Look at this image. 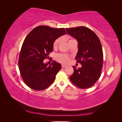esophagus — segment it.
<instances>
[{
	"label": "esophagus",
	"mask_w": 122,
	"mask_h": 122,
	"mask_svg": "<svg viewBox=\"0 0 122 122\" xmlns=\"http://www.w3.org/2000/svg\"><path fill=\"white\" fill-rule=\"evenodd\" d=\"M67 66L65 65H61V67L62 68H65V67H66Z\"/></svg>",
	"instance_id": "esophagus-1"
}]
</instances>
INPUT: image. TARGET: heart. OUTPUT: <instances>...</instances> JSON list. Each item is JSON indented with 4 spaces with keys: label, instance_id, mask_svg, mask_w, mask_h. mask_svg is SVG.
<instances>
[{
    "label": "heart",
    "instance_id": "b5f03b06",
    "mask_svg": "<svg viewBox=\"0 0 122 122\" xmlns=\"http://www.w3.org/2000/svg\"><path fill=\"white\" fill-rule=\"evenodd\" d=\"M71 40H73L72 39L70 40L69 41V42ZM61 41V38H58L55 41H54L53 43V47L54 48H56L57 47L58 45L59 44V42ZM56 60L60 62L61 63H63V64H67L68 63V62L70 61V57L68 55H66V54H57L56 55Z\"/></svg>",
    "mask_w": 122,
    "mask_h": 122
}]
</instances>
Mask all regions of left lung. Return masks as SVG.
I'll return each instance as SVG.
<instances>
[{"mask_svg":"<svg viewBox=\"0 0 122 122\" xmlns=\"http://www.w3.org/2000/svg\"><path fill=\"white\" fill-rule=\"evenodd\" d=\"M66 30L77 41L78 51L75 59L82 65L78 68L72 66L74 71L69 79L78 88H90L101 76L103 61L101 42L96 34L86 27L66 28Z\"/></svg>","mask_w":122,"mask_h":122,"instance_id":"left-lung-1","label":"left lung"}]
</instances>
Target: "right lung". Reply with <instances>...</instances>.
Listing matches in <instances>:
<instances>
[{
	"instance_id": "1",
	"label": "right lung",
	"mask_w": 122,
	"mask_h": 122,
	"mask_svg": "<svg viewBox=\"0 0 122 122\" xmlns=\"http://www.w3.org/2000/svg\"><path fill=\"white\" fill-rule=\"evenodd\" d=\"M66 33L64 28L40 25L26 36L21 47L18 64L21 77L29 87L43 90L55 80L56 74L61 69V64L53 61L48 66L43 61L53 52L54 41Z\"/></svg>"
}]
</instances>
